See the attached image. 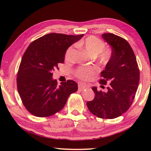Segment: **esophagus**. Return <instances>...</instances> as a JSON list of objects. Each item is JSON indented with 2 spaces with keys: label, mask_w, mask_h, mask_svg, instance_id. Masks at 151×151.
<instances>
[{
  "label": "esophagus",
  "mask_w": 151,
  "mask_h": 151,
  "mask_svg": "<svg viewBox=\"0 0 151 151\" xmlns=\"http://www.w3.org/2000/svg\"><path fill=\"white\" fill-rule=\"evenodd\" d=\"M78 88L79 91H83L85 90V89L87 88V86H86V85H84L83 84H82V83H79L78 85Z\"/></svg>",
  "instance_id": "34e87169"
}]
</instances>
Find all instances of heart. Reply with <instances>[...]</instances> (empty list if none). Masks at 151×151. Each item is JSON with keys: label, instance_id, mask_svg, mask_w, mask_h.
I'll list each match as a JSON object with an SVG mask.
<instances>
[{"label": "heart", "instance_id": "b5f03b06", "mask_svg": "<svg viewBox=\"0 0 151 151\" xmlns=\"http://www.w3.org/2000/svg\"><path fill=\"white\" fill-rule=\"evenodd\" d=\"M78 47L85 48L88 52L96 57V59L102 65H106L111 58V51L109 48H105V44L103 40L94 36H91L85 40H81L76 43ZM73 50V47H69L65 53V59L69 60L71 57ZM98 69L96 66H81L76 68L75 75L76 77L81 80H88L94 74H96Z\"/></svg>", "mask_w": 151, "mask_h": 151}]
</instances>
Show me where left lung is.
<instances>
[{"mask_svg": "<svg viewBox=\"0 0 151 151\" xmlns=\"http://www.w3.org/2000/svg\"><path fill=\"white\" fill-rule=\"evenodd\" d=\"M102 37L111 46L112 55L101 73L99 83L110 84L105 91L93 87L95 96L86 105L99 118L112 119L122 115L131 106L139 85L140 71L133 50L126 40L112 33H104ZM101 87L104 88V86Z\"/></svg>", "mask_w": 151, "mask_h": 151, "instance_id": "left-lung-1", "label": "left lung"}]
</instances>
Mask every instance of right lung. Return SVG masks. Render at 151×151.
<instances>
[{
  "instance_id": "1",
  "label": "right lung",
  "mask_w": 151,
  "mask_h": 151,
  "mask_svg": "<svg viewBox=\"0 0 151 151\" xmlns=\"http://www.w3.org/2000/svg\"><path fill=\"white\" fill-rule=\"evenodd\" d=\"M84 35L50 33L30 43L22 56L17 73V89L22 104L34 116L48 117L59 112L70 94L78 90L75 81L58 85L52 71L63 63L67 48Z\"/></svg>"
}]
</instances>
